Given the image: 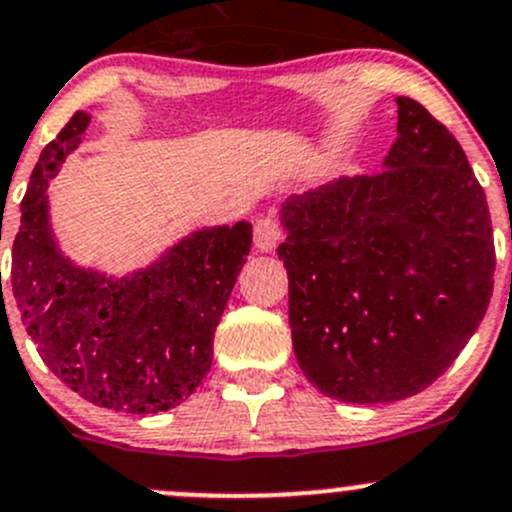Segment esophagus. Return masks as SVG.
Here are the masks:
<instances>
[{"instance_id":"34e87169","label":"esophagus","mask_w":512,"mask_h":512,"mask_svg":"<svg viewBox=\"0 0 512 512\" xmlns=\"http://www.w3.org/2000/svg\"><path fill=\"white\" fill-rule=\"evenodd\" d=\"M282 240V230L277 218L272 215H265L255 223V250L260 252H272Z\"/></svg>"}]
</instances>
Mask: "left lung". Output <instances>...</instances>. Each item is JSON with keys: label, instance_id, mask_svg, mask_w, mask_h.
<instances>
[{"label": "left lung", "instance_id": "obj_1", "mask_svg": "<svg viewBox=\"0 0 512 512\" xmlns=\"http://www.w3.org/2000/svg\"><path fill=\"white\" fill-rule=\"evenodd\" d=\"M396 103L399 138L379 173L292 195L280 210L299 369L347 404L431 386L493 294L488 200L461 143L414 98Z\"/></svg>", "mask_w": 512, "mask_h": 512}]
</instances>
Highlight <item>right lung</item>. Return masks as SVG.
Masks as SVG:
<instances>
[{
  "label": "right lung",
  "mask_w": 512,
  "mask_h": 512,
  "mask_svg": "<svg viewBox=\"0 0 512 512\" xmlns=\"http://www.w3.org/2000/svg\"><path fill=\"white\" fill-rule=\"evenodd\" d=\"M89 121L76 111L41 151L9 282L39 356L71 391L103 409L158 414L183 404L210 371L215 327L250 255L252 225L193 232L121 280L71 265L51 232L46 188Z\"/></svg>",
  "instance_id": "add662e5"
}]
</instances>
